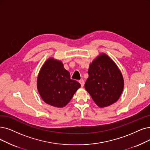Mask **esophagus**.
<instances>
[{
  "label": "esophagus",
  "instance_id": "34e87169",
  "mask_svg": "<svg viewBox=\"0 0 150 150\" xmlns=\"http://www.w3.org/2000/svg\"><path fill=\"white\" fill-rule=\"evenodd\" d=\"M79 83H81V87H83V86H84V81H83V80H82V79L80 80Z\"/></svg>",
  "mask_w": 150,
  "mask_h": 150
}]
</instances>
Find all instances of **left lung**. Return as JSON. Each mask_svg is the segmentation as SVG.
<instances>
[{
	"label": "left lung",
	"mask_w": 150,
	"mask_h": 150,
	"mask_svg": "<svg viewBox=\"0 0 150 150\" xmlns=\"http://www.w3.org/2000/svg\"><path fill=\"white\" fill-rule=\"evenodd\" d=\"M85 88L100 108L108 106L118 100L124 82L120 69L112 59L101 53L90 64Z\"/></svg>",
	"instance_id": "obj_1"
}]
</instances>
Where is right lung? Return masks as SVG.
<instances>
[{"instance_id":"obj_1","label":"right lung","mask_w":150,"mask_h":150,"mask_svg":"<svg viewBox=\"0 0 150 150\" xmlns=\"http://www.w3.org/2000/svg\"><path fill=\"white\" fill-rule=\"evenodd\" d=\"M80 83L70 79V73L60 60L49 58L40 68L38 76L37 87L45 103L63 108L73 98L80 88Z\"/></svg>"}]
</instances>
